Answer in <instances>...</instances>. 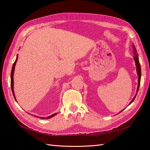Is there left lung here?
Wrapping results in <instances>:
<instances>
[{
  "instance_id": "8db88e82",
  "label": "left lung",
  "mask_w": 150,
  "mask_h": 150,
  "mask_svg": "<svg viewBox=\"0 0 150 150\" xmlns=\"http://www.w3.org/2000/svg\"><path fill=\"white\" fill-rule=\"evenodd\" d=\"M133 54H134V57H133V59L135 60V64H136V68H137V75H138V86H137V93L135 94V95L133 97V98L132 99V100L130 102V104H132L133 100H135V98L137 96V92L139 91V88L140 86V83H141V65H140V62H139V57H138V54L137 52V50L135 48V46L134 44H133ZM120 111V112H121Z\"/></svg>"
}]
</instances>
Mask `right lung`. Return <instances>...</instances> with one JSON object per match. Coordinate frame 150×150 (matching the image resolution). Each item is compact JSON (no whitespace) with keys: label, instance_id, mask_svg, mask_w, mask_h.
Wrapping results in <instances>:
<instances>
[{"label":"right lung","instance_id":"obj_1","mask_svg":"<svg viewBox=\"0 0 150 150\" xmlns=\"http://www.w3.org/2000/svg\"><path fill=\"white\" fill-rule=\"evenodd\" d=\"M17 59H18V55L17 57V58H16V60L15 62L13 63V67H12V69H11V91H12V93H13V97L15 98V99L16 100V98H15V93H14V90H13V73H14V70H15V64H16V62H17ZM57 113H55V114H53L51 116H49V117H37L38 118H40V119H50V118L53 117V116L56 115ZM36 117V116H35Z\"/></svg>","mask_w":150,"mask_h":150}]
</instances>
